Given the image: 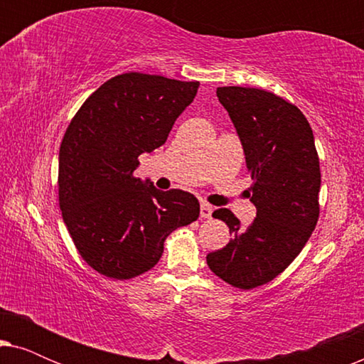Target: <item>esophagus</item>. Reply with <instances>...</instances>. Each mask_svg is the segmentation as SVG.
I'll return each mask as SVG.
<instances>
[{
	"instance_id": "esophagus-1",
	"label": "esophagus",
	"mask_w": 364,
	"mask_h": 364,
	"mask_svg": "<svg viewBox=\"0 0 364 364\" xmlns=\"http://www.w3.org/2000/svg\"><path fill=\"white\" fill-rule=\"evenodd\" d=\"M212 212H213V207L210 205V203L202 202V205H200V217L202 218H210L212 217Z\"/></svg>"
}]
</instances>
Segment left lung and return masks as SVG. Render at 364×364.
I'll list each match as a JSON object with an SVG mask.
<instances>
[{"instance_id":"left-lung-1","label":"left lung","mask_w":364,"mask_h":364,"mask_svg":"<svg viewBox=\"0 0 364 364\" xmlns=\"http://www.w3.org/2000/svg\"><path fill=\"white\" fill-rule=\"evenodd\" d=\"M245 152L248 197L257 217L247 228L228 210L212 217L230 228V242L207 255L228 285L252 290L285 270L303 250L320 217V159L306 117L295 104L265 89L217 87Z\"/></svg>"}]
</instances>
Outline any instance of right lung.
I'll use <instances>...</instances> for the list:
<instances>
[{"label":"right lung","mask_w":364,"mask_h":364,"mask_svg":"<svg viewBox=\"0 0 364 364\" xmlns=\"http://www.w3.org/2000/svg\"><path fill=\"white\" fill-rule=\"evenodd\" d=\"M197 81L126 73L109 79L73 117L59 147V207L82 260L129 280L161 260L164 242L200 213L192 193L162 192L134 176L139 156L167 141Z\"/></svg>","instance_id":"obj_1"}]
</instances>
